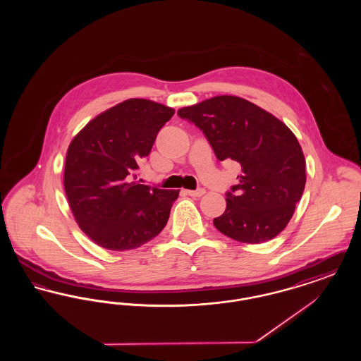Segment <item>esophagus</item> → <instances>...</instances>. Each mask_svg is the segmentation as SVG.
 Returning <instances> with one entry per match:
<instances>
[{
	"label": "esophagus",
	"mask_w": 361,
	"mask_h": 361,
	"mask_svg": "<svg viewBox=\"0 0 361 361\" xmlns=\"http://www.w3.org/2000/svg\"><path fill=\"white\" fill-rule=\"evenodd\" d=\"M187 193H188L189 196H193V197H200V196H203L206 193V189L197 188L196 190H187Z\"/></svg>",
	"instance_id": "34e87169"
}]
</instances>
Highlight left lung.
<instances>
[{
    "label": "left lung",
    "instance_id": "1",
    "mask_svg": "<svg viewBox=\"0 0 361 361\" xmlns=\"http://www.w3.org/2000/svg\"><path fill=\"white\" fill-rule=\"evenodd\" d=\"M199 127L219 161L242 168L214 226L233 240L261 243L290 222L306 185V161L291 130L272 114L237 96H216L178 109Z\"/></svg>",
    "mask_w": 361,
    "mask_h": 361
}]
</instances>
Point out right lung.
<instances>
[{
	"instance_id": "right-lung-1",
	"label": "right lung",
	"mask_w": 361,
	"mask_h": 361,
	"mask_svg": "<svg viewBox=\"0 0 361 361\" xmlns=\"http://www.w3.org/2000/svg\"><path fill=\"white\" fill-rule=\"evenodd\" d=\"M174 109L130 99L106 109L71 140L63 185L86 235L108 250H130L153 240L168 224L180 190L139 184L137 171Z\"/></svg>"
}]
</instances>
